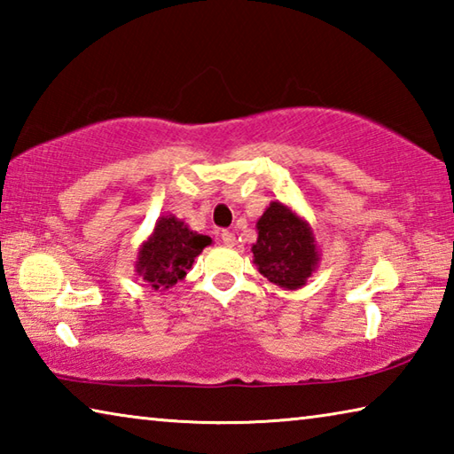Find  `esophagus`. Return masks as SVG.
I'll list each match as a JSON object with an SVG mask.
<instances>
[{
	"mask_svg": "<svg viewBox=\"0 0 454 454\" xmlns=\"http://www.w3.org/2000/svg\"><path fill=\"white\" fill-rule=\"evenodd\" d=\"M222 242H224L226 246H234L236 244L234 232H230V230H224V232H222Z\"/></svg>",
	"mask_w": 454,
	"mask_h": 454,
	"instance_id": "esophagus-1",
	"label": "esophagus"
}]
</instances>
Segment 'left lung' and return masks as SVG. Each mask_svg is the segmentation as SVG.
Wrapping results in <instances>:
<instances>
[{"mask_svg":"<svg viewBox=\"0 0 454 454\" xmlns=\"http://www.w3.org/2000/svg\"><path fill=\"white\" fill-rule=\"evenodd\" d=\"M256 230L258 240L252 244V252L258 272L284 290L302 288L320 264L312 226L276 200L258 218Z\"/></svg>","mask_w":454,"mask_h":454,"instance_id":"left-lung-1","label":"left lung"}]
</instances>
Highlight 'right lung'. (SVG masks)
Returning a JSON list of instances; mask_svg holds the SVG:
<instances>
[{
    "label": "right lung",
    "instance_id": "right-lung-1",
    "mask_svg": "<svg viewBox=\"0 0 454 454\" xmlns=\"http://www.w3.org/2000/svg\"><path fill=\"white\" fill-rule=\"evenodd\" d=\"M208 244H212L210 236L194 232L172 214L160 216L153 232L137 250L136 274L152 290L172 288L176 282L186 278L194 258Z\"/></svg>",
    "mask_w": 454,
    "mask_h": 454
}]
</instances>
